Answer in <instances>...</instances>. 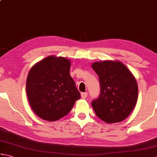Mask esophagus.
Masks as SVG:
<instances>
[{
  "instance_id": "34e87169",
  "label": "esophagus",
  "mask_w": 157,
  "mask_h": 157,
  "mask_svg": "<svg viewBox=\"0 0 157 157\" xmlns=\"http://www.w3.org/2000/svg\"><path fill=\"white\" fill-rule=\"evenodd\" d=\"M81 96L82 98H86L88 96V93L87 92H82L81 94Z\"/></svg>"
}]
</instances>
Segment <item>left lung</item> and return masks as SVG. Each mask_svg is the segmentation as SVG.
I'll return each instance as SVG.
<instances>
[{"instance_id": "left-lung-1", "label": "left lung", "mask_w": 157, "mask_h": 157, "mask_svg": "<svg viewBox=\"0 0 157 157\" xmlns=\"http://www.w3.org/2000/svg\"><path fill=\"white\" fill-rule=\"evenodd\" d=\"M92 67L101 86L100 95L92 102L96 115L108 123L123 121L137 102L138 88L134 76L119 61L96 62Z\"/></svg>"}]
</instances>
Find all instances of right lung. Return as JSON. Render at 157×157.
<instances>
[{
    "label": "right lung",
    "instance_id": "obj_1",
    "mask_svg": "<svg viewBox=\"0 0 157 157\" xmlns=\"http://www.w3.org/2000/svg\"><path fill=\"white\" fill-rule=\"evenodd\" d=\"M71 63L51 56L33 67L26 81V93L33 111L40 117L56 121L71 111L80 93L69 74Z\"/></svg>",
    "mask_w": 157,
    "mask_h": 157
}]
</instances>
